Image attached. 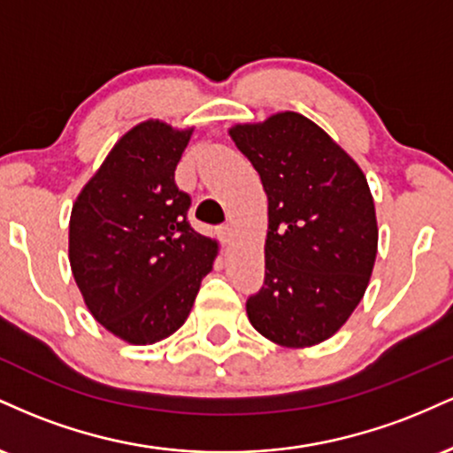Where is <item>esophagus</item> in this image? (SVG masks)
<instances>
[{
  "instance_id": "1",
  "label": "esophagus",
  "mask_w": 453,
  "mask_h": 453,
  "mask_svg": "<svg viewBox=\"0 0 453 453\" xmlns=\"http://www.w3.org/2000/svg\"><path fill=\"white\" fill-rule=\"evenodd\" d=\"M217 234H219V241L223 244H227L232 241V226H221L219 230H217Z\"/></svg>"
}]
</instances>
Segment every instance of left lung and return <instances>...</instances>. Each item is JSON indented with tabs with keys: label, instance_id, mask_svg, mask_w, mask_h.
Listing matches in <instances>:
<instances>
[{
	"label": "left lung",
	"instance_id": "8db88e82",
	"mask_svg": "<svg viewBox=\"0 0 453 453\" xmlns=\"http://www.w3.org/2000/svg\"><path fill=\"white\" fill-rule=\"evenodd\" d=\"M230 136L268 196L266 277L249 296V321L277 345H317L349 319L375 266L379 232L366 176L298 112L236 126Z\"/></svg>",
	"mask_w": 453,
	"mask_h": 453
}]
</instances>
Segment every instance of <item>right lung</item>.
Here are the masks:
<instances>
[{"mask_svg":"<svg viewBox=\"0 0 453 453\" xmlns=\"http://www.w3.org/2000/svg\"><path fill=\"white\" fill-rule=\"evenodd\" d=\"M194 129L144 121L114 144L70 217V266L91 315L132 345L185 324L217 242L187 221L174 170Z\"/></svg>","mask_w":453,"mask_h":453,"instance_id":"1","label":"right lung"}]
</instances>
